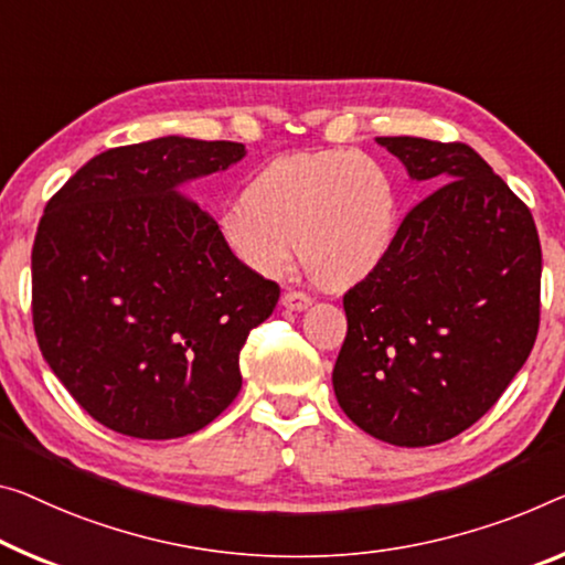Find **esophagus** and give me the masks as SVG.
Returning a JSON list of instances; mask_svg holds the SVG:
<instances>
[{
  "label": "esophagus",
  "mask_w": 565,
  "mask_h": 565,
  "mask_svg": "<svg viewBox=\"0 0 565 565\" xmlns=\"http://www.w3.org/2000/svg\"><path fill=\"white\" fill-rule=\"evenodd\" d=\"M282 306L288 310L300 312V310H306V308L312 306V298L306 292H300V290H290V292L282 295Z\"/></svg>",
  "instance_id": "1"
}]
</instances>
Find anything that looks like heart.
Instances as JSON below:
<instances>
[{"instance_id":"heart-1","label":"heart","mask_w":565,"mask_h":565,"mask_svg":"<svg viewBox=\"0 0 565 565\" xmlns=\"http://www.w3.org/2000/svg\"><path fill=\"white\" fill-rule=\"evenodd\" d=\"M230 253L282 277L298 255L328 288L361 282L392 253L398 194L392 173L353 149L280 156L259 169L242 202L220 216Z\"/></svg>"}]
</instances>
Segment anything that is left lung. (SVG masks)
Masks as SVG:
<instances>
[{"label":"left lung","mask_w":565,"mask_h":565,"mask_svg":"<svg viewBox=\"0 0 565 565\" xmlns=\"http://www.w3.org/2000/svg\"><path fill=\"white\" fill-rule=\"evenodd\" d=\"M376 141L437 186L404 216L392 253L343 295L333 369L345 416L396 447H429L492 409L533 351L541 239L533 214L467 143Z\"/></svg>","instance_id":"1"}]
</instances>
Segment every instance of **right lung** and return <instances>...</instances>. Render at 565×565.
<instances>
[{"instance_id":"add662e5","label":"right lung","mask_w":565,"mask_h":565,"mask_svg":"<svg viewBox=\"0 0 565 565\" xmlns=\"http://www.w3.org/2000/svg\"><path fill=\"white\" fill-rule=\"evenodd\" d=\"M242 156V143L184 136L118 146L47 202L32 247L34 335L103 427L186 437L239 394V351L280 288L242 265L179 186Z\"/></svg>"}]
</instances>
